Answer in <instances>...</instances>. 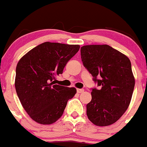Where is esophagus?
Instances as JSON below:
<instances>
[{"mask_svg": "<svg viewBox=\"0 0 147 147\" xmlns=\"http://www.w3.org/2000/svg\"><path fill=\"white\" fill-rule=\"evenodd\" d=\"M77 91L78 93H82V92H84V90H83V89H77Z\"/></svg>", "mask_w": 147, "mask_h": 147, "instance_id": "34e87169", "label": "esophagus"}]
</instances>
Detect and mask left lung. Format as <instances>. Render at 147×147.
Segmentation results:
<instances>
[{
    "instance_id": "left-lung-1",
    "label": "left lung",
    "mask_w": 147,
    "mask_h": 147,
    "mask_svg": "<svg viewBox=\"0 0 147 147\" xmlns=\"http://www.w3.org/2000/svg\"><path fill=\"white\" fill-rule=\"evenodd\" d=\"M83 66L92 74L98 89L92 88L86 115L97 126L114 124L131 102L135 85L131 63L127 56L108 45L81 47Z\"/></svg>"
}]
</instances>
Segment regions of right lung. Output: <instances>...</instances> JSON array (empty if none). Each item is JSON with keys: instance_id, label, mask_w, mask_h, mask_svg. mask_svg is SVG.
I'll return each instance as SVG.
<instances>
[{"instance_id": "right-lung-1", "label": "right lung", "mask_w": 147, "mask_h": 147, "mask_svg": "<svg viewBox=\"0 0 147 147\" xmlns=\"http://www.w3.org/2000/svg\"><path fill=\"white\" fill-rule=\"evenodd\" d=\"M78 45L46 42L26 54L16 65L15 88L23 109L42 124H51L64 113L74 87L55 84L69 60L79 51Z\"/></svg>"}]
</instances>
